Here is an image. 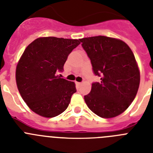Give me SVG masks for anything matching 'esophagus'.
<instances>
[{
	"mask_svg": "<svg viewBox=\"0 0 153 153\" xmlns=\"http://www.w3.org/2000/svg\"><path fill=\"white\" fill-rule=\"evenodd\" d=\"M76 84L78 85V86H79V85L81 84V83H79V82H76Z\"/></svg>",
	"mask_w": 153,
	"mask_h": 153,
	"instance_id": "esophagus-1",
	"label": "esophagus"
}]
</instances>
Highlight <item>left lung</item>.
<instances>
[{
    "label": "left lung",
    "mask_w": 153,
    "mask_h": 153,
    "mask_svg": "<svg viewBox=\"0 0 153 153\" xmlns=\"http://www.w3.org/2000/svg\"><path fill=\"white\" fill-rule=\"evenodd\" d=\"M90 59L93 73L100 77L84 96L92 112L113 118L130 106L137 93L140 74L134 54L125 42L105 36L80 39Z\"/></svg>",
    "instance_id": "left-lung-1"
}]
</instances>
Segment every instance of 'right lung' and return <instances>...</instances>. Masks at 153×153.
Wrapping results in <instances>:
<instances>
[{
    "label": "right lung",
    "instance_id": "1",
    "mask_svg": "<svg viewBox=\"0 0 153 153\" xmlns=\"http://www.w3.org/2000/svg\"><path fill=\"white\" fill-rule=\"evenodd\" d=\"M79 40L40 37L27 46L16 69L20 94L30 109L51 118L66 110L76 92L75 83L57 75Z\"/></svg>",
    "mask_w": 153,
    "mask_h": 153
}]
</instances>
